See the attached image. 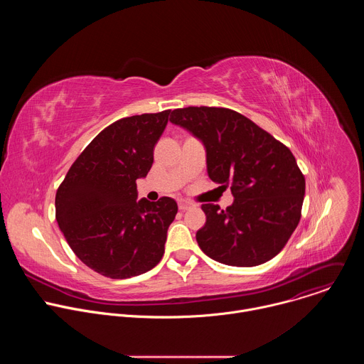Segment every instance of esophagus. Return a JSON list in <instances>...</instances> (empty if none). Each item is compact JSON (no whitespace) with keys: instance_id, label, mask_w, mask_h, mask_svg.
I'll return each mask as SVG.
<instances>
[{"instance_id":"1","label":"esophagus","mask_w":364,"mask_h":364,"mask_svg":"<svg viewBox=\"0 0 364 364\" xmlns=\"http://www.w3.org/2000/svg\"><path fill=\"white\" fill-rule=\"evenodd\" d=\"M191 205H193V203H191V201H188V200H180V201H178V209H180L181 212L188 210Z\"/></svg>"}]
</instances>
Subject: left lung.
Wrapping results in <instances>:
<instances>
[{"label": "left lung", "mask_w": 364, "mask_h": 364, "mask_svg": "<svg viewBox=\"0 0 364 364\" xmlns=\"http://www.w3.org/2000/svg\"><path fill=\"white\" fill-rule=\"evenodd\" d=\"M170 121L203 141L210 180L230 187L235 197L228 209L201 204L205 225L196 233L200 249L232 267L271 261L301 219L305 177L291 149L228 108H180Z\"/></svg>", "instance_id": "obj_1"}]
</instances>
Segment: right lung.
<instances>
[{
    "label": "right lung",
    "instance_id": "add662e5",
    "mask_svg": "<svg viewBox=\"0 0 364 364\" xmlns=\"http://www.w3.org/2000/svg\"><path fill=\"white\" fill-rule=\"evenodd\" d=\"M171 109L115 121L69 168L56 193V220L80 261L112 279L145 274L164 255L178 205L171 197L136 201V180L154 163V146Z\"/></svg>",
    "mask_w": 364,
    "mask_h": 364
}]
</instances>
